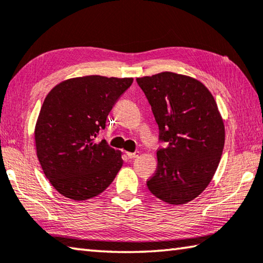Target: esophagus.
<instances>
[{
  "instance_id": "obj_1",
  "label": "esophagus",
  "mask_w": 263,
  "mask_h": 263,
  "mask_svg": "<svg viewBox=\"0 0 263 263\" xmlns=\"http://www.w3.org/2000/svg\"><path fill=\"white\" fill-rule=\"evenodd\" d=\"M126 155L130 159H135L138 157V155H139V152H126Z\"/></svg>"
}]
</instances>
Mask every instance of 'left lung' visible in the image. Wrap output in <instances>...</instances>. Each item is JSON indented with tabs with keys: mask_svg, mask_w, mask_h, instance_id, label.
Returning <instances> with one entry per match:
<instances>
[{
	"mask_svg": "<svg viewBox=\"0 0 263 263\" xmlns=\"http://www.w3.org/2000/svg\"><path fill=\"white\" fill-rule=\"evenodd\" d=\"M152 106L159 137L157 171L147 180L155 197L185 204L210 183L225 144L224 121L210 90L188 75L161 72L137 78Z\"/></svg>",
	"mask_w": 263,
	"mask_h": 263,
	"instance_id": "8db88e82",
	"label": "left lung"
}]
</instances>
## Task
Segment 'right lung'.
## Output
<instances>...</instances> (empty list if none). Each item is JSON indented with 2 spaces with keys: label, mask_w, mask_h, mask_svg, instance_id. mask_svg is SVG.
I'll use <instances>...</instances> for the list:
<instances>
[{
  "label": "right lung",
  "mask_w": 263,
  "mask_h": 263,
  "mask_svg": "<svg viewBox=\"0 0 263 263\" xmlns=\"http://www.w3.org/2000/svg\"><path fill=\"white\" fill-rule=\"evenodd\" d=\"M132 78L87 75L58 83L34 127L37 157L58 193L86 201L108 188L123 166L121 151L95 139Z\"/></svg>",
  "instance_id": "right-lung-1"
}]
</instances>
